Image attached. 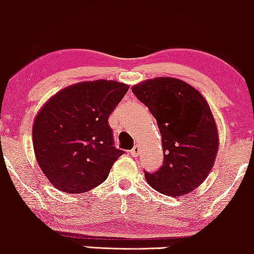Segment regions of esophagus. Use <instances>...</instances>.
<instances>
[{
  "label": "esophagus",
  "mask_w": 254,
  "mask_h": 254,
  "mask_svg": "<svg viewBox=\"0 0 254 254\" xmlns=\"http://www.w3.org/2000/svg\"><path fill=\"white\" fill-rule=\"evenodd\" d=\"M140 145H135V146L130 150V155H132L133 157H138V156L140 155Z\"/></svg>",
  "instance_id": "1"
}]
</instances>
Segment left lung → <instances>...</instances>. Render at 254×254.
I'll list each match as a JSON object with an SVG mask.
<instances>
[{"label": "left lung", "instance_id": "1", "mask_svg": "<svg viewBox=\"0 0 254 254\" xmlns=\"http://www.w3.org/2000/svg\"><path fill=\"white\" fill-rule=\"evenodd\" d=\"M157 121L163 164L145 179L162 194L181 196L203 184L215 164L218 132L201 93L176 78L149 79L132 87Z\"/></svg>", "mask_w": 254, "mask_h": 254}]
</instances>
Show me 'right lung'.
Masks as SVG:
<instances>
[{
	"label": "right lung",
	"instance_id": "1",
	"mask_svg": "<svg viewBox=\"0 0 254 254\" xmlns=\"http://www.w3.org/2000/svg\"><path fill=\"white\" fill-rule=\"evenodd\" d=\"M128 89L115 80L82 81L43 105L33 122V150L54 187L79 194L107 180L124 153L114 146L108 119Z\"/></svg>",
	"mask_w": 254,
	"mask_h": 254
}]
</instances>
